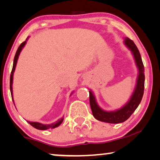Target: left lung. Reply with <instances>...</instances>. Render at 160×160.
Here are the masks:
<instances>
[{
    "label": "left lung",
    "instance_id": "1",
    "mask_svg": "<svg viewBox=\"0 0 160 160\" xmlns=\"http://www.w3.org/2000/svg\"><path fill=\"white\" fill-rule=\"evenodd\" d=\"M124 43H125L126 47L132 51L135 58V63L138 68L139 73L137 80L136 87H135L134 92L128 103L121 109L114 111V112H105V111L102 110L97 104L95 97H94L92 91H89L90 107L94 117L97 120L103 121V122L109 123H119L124 122L132 115V113L138 107L142 100L143 93H144L145 69L140 53L136 45L132 42V40L130 39L129 38H125Z\"/></svg>",
    "mask_w": 160,
    "mask_h": 160
}]
</instances>
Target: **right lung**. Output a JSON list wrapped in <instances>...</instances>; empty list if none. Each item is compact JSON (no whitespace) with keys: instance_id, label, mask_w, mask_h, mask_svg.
<instances>
[{"instance_id":"right-lung-1","label":"right lung","mask_w":160,"mask_h":160,"mask_svg":"<svg viewBox=\"0 0 160 160\" xmlns=\"http://www.w3.org/2000/svg\"><path fill=\"white\" fill-rule=\"evenodd\" d=\"M25 44H26V41L22 43V44L20 45V47H18L17 51H16V53H15V58H14V61H13L12 69V71H11V74H10V92H11L12 102H14V101H13V98H12V80H13V72H14V71H15V66H16V64H17V61H18V56H19V55H20V53L21 52L22 49V48L25 47ZM13 103H14V102H13ZM63 118H62L61 119H59V120H58L57 121H56L55 123H51V124H48V125H44V124H42V123H38V122H31V121H28V122L29 124H30L31 126H33L34 128H37L38 130H47V129H48V128H56V127L60 126L61 123L63 122Z\"/></svg>"}]
</instances>
